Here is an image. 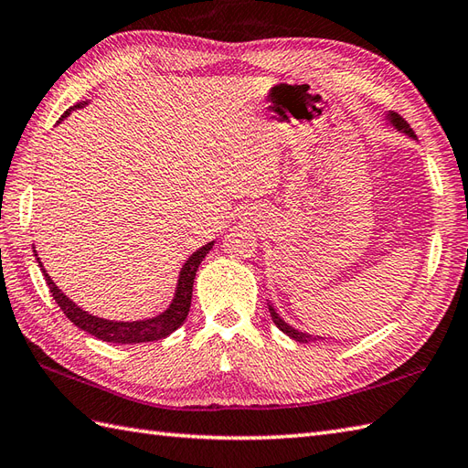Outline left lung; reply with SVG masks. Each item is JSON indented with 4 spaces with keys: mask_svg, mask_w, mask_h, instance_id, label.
I'll return each mask as SVG.
<instances>
[{
    "mask_svg": "<svg viewBox=\"0 0 468 468\" xmlns=\"http://www.w3.org/2000/svg\"><path fill=\"white\" fill-rule=\"evenodd\" d=\"M390 122H393L399 129H403V132H407L409 135H412V129L403 122V119H400L397 113H390ZM271 311V317H273V321H275V324L277 327L283 331V333H287L291 339H295V341H299V343H309V341H317V336H311V335H307V333H299V331H295L292 327H289V324L279 317V314L275 313V309H269Z\"/></svg>",
    "mask_w": 468,
    "mask_h": 468,
    "instance_id": "left-lung-1",
    "label": "left lung"
}]
</instances>
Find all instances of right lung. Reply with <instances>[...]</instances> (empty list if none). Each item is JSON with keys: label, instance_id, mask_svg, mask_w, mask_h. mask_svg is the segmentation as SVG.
I'll return each instance as SVG.
<instances>
[{"label": "right lung", "instance_id": "obj_1", "mask_svg": "<svg viewBox=\"0 0 468 468\" xmlns=\"http://www.w3.org/2000/svg\"><path fill=\"white\" fill-rule=\"evenodd\" d=\"M75 107H80V105H75ZM69 112L71 110L65 112L63 117ZM211 247H213V243H207L187 259V263H185L181 269L177 292H176V299H173V303H171V307L163 314H159V317L147 319V321L115 323V321H105L100 317H93V314H87L85 311H81L78 305H75V303H71L68 297H65L63 292L56 287V283H53L51 277L46 273V271H43V277H46V283L51 291V297L56 299V303L63 311L65 317H68L75 324V327H80L90 335L97 336V339L107 341V343H122V345L149 343V341H159V339H163V336H167L173 331H177L183 324V321L187 319L189 307H191L195 273H197V269L201 265V261L205 259V255L211 251Z\"/></svg>", "mask_w": 468, "mask_h": 468}]
</instances>
